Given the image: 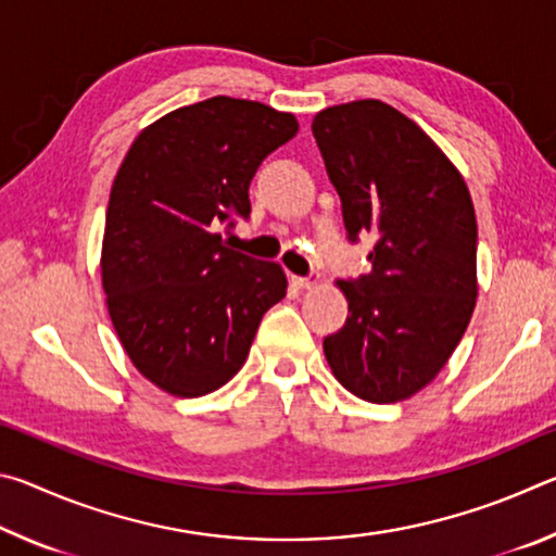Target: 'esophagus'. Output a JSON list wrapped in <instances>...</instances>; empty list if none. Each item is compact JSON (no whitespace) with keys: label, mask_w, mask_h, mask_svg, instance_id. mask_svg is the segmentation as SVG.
Wrapping results in <instances>:
<instances>
[{"label":"esophagus","mask_w":556,"mask_h":556,"mask_svg":"<svg viewBox=\"0 0 556 556\" xmlns=\"http://www.w3.org/2000/svg\"><path fill=\"white\" fill-rule=\"evenodd\" d=\"M291 285L296 289H316L318 287V275H308V277H291Z\"/></svg>","instance_id":"esophagus-1"}]
</instances>
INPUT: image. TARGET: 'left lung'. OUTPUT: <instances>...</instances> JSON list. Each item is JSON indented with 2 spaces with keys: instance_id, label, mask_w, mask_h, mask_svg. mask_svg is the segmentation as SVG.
I'll return each instance as SVG.
<instances>
[{
  "instance_id": "1",
  "label": "left lung",
  "mask_w": 556,
  "mask_h": 556,
  "mask_svg": "<svg viewBox=\"0 0 556 556\" xmlns=\"http://www.w3.org/2000/svg\"><path fill=\"white\" fill-rule=\"evenodd\" d=\"M312 131L348 238L372 235L370 275L336 281L348 318L324 338L326 361L355 397L409 400L448 363L476 308L468 186L434 139L388 102L326 108Z\"/></svg>"
}]
</instances>
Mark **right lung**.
Returning a JSON list of instances; mask_svg holds the SVG:
<instances>
[{
    "label": "right lung",
    "instance_id": "add662e5",
    "mask_svg": "<svg viewBox=\"0 0 556 556\" xmlns=\"http://www.w3.org/2000/svg\"><path fill=\"white\" fill-rule=\"evenodd\" d=\"M291 112L208 98L139 131L112 181L102 289L122 348L159 390L201 397L232 380L257 326L287 294L277 262L228 248L250 181L296 135Z\"/></svg>",
    "mask_w": 556,
    "mask_h": 556
}]
</instances>
